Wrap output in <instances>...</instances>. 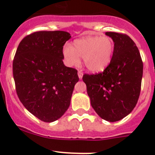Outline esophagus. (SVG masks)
<instances>
[{"label": "esophagus", "instance_id": "1", "mask_svg": "<svg viewBox=\"0 0 155 155\" xmlns=\"http://www.w3.org/2000/svg\"><path fill=\"white\" fill-rule=\"evenodd\" d=\"M78 78L80 79H82V77H83V73H82L81 71H79L78 73Z\"/></svg>", "mask_w": 155, "mask_h": 155}]
</instances>
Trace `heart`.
<instances>
[{"instance_id": "b5f03b06", "label": "heart", "mask_w": 155, "mask_h": 155, "mask_svg": "<svg viewBox=\"0 0 155 155\" xmlns=\"http://www.w3.org/2000/svg\"><path fill=\"white\" fill-rule=\"evenodd\" d=\"M113 51L114 43L109 36L87 35L74 41L72 47L66 45L63 54L68 65H78L82 57L88 71L98 73L109 65Z\"/></svg>"}]
</instances>
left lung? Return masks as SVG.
Returning <instances> with one entry per match:
<instances>
[{"label":"left lung","instance_id":"left-lung-1","mask_svg":"<svg viewBox=\"0 0 155 155\" xmlns=\"http://www.w3.org/2000/svg\"><path fill=\"white\" fill-rule=\"evenodd\" d=\"M114 51L102 73L84 74L91 105L103 120L116 122L132 112L137 103L143 77V62L135 42L125 34L107 31Z\"/></svg>","mask_w":155,"mask_h":155}]
</instances>
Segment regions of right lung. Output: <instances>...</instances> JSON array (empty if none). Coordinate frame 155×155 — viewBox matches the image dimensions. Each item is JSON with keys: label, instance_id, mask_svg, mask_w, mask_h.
Here are the masks:
<instances>
[{"label": "right lung", "instance_id": "obj_1", "mask_svg": "<svg viewBox=\"0 0 155 155\" xmlns=\"http://www.w3.org/2000/svg\"><path fill=\"white\" fill-rule=\"evenodd\" d=\"M71 38L64 31H40L19 43L13 61L16 92L25 109L51 123L69 108L78 71L64 65L63 46Z\"/></svg>", "mask_w": 155, "mask_h": 155}]
</instances>
